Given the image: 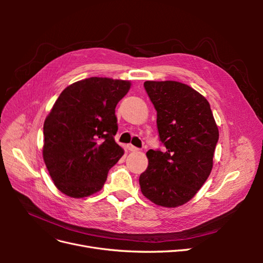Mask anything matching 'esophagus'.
<instances>
[{
	"label": "esophagus",
	"instance_id": "1",
	"mask_svg": "<svg viewBox=\"0 0 263 263\" xmlns=\"http://www.w3.org/2000/svg\"><path fill=\"white\" fill-rule=\"evenodd\" d=\"M127 149H128L129 151H132V153H136V151H139L138 148H136L133 145H127Z\"/></svg>",
	"mask_w": 263,
	"mask_h": 263
}]
</instances>
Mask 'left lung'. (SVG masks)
I'll use <instances>...</instances> for the list:
<instances>
[{"label":"left lung","instance_id":"left-lung-1","mask_svg":"<svg viewBox=\"0 0 263 263\" xmlns=\"http://www.w3.org/2000/svg\"><path fill=\"white\" fill-rule=\"evenodd\" d=\"M157 110L163 151H147L148 168L140 174L141 192L164 208L185 204L208 180L213 168L218 128L210 103L192 87L177 81H146Z\"/></svg>","mask_w":263,"mask_h":263}]
</instances>
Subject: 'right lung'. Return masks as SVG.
Listing matches in <instances>:
<instances>
[{
    "label": "right lung",
    "instance_id": "obj_1",
    "mask_svg": "<svg viewBox=\"0 0 263 263\" xmlns=\"http://www.w3.org/2000/svg\"><path fill=\"white\" fill-rule=\"evenodd\" d=\"M130 82L92 77L61 92L44 123V161L63 194L81 198L104 185L124 150L114 136L115 107Z\"/></svg>",
    "mask_w": 263,
    "mask_h": 263
}]
</instances>
